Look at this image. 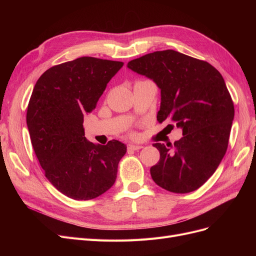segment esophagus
Returning <instances> with one entry per match:
<instances>
[{
    "label": "esophagus",
    "instance_id": "esophagus-1",
    "mask_svg": "<svg viewBox=\"0 0 256 256\" xmlns=\"http://www.w3.org/2000/svg\"><path fill=\"white\" fill-rule=\"evenodd\" d=\"M141 148H143L142 145H134V144H130L128 146V150H140Z\"/></svg>",
    "mask_w": 256,
    "mask_h": 256
}]
</instances>
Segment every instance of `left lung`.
<instances>
[{
    "label": "left lung",
    "mask_w": 256,
    "mask_h": 256,
    "mask_svg": "<svg viewBox=\"0 0 256 256\" xmlns=\"http://www.w3.org/2000/svg\"><path fill=\"white\" fill-rule=\"evenodd\" d=\"M128 67L160 89L158 122L182 128L173 145L152 144L160 154L152 180L172 193L197 190L218 168L230 140L234 106L223 76L206 61L173 50L147 54Z\"/></svg>",
    "instance_id": "1"
}]
</instances>
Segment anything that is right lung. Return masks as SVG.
I'll return each mask as SVG.
<instances>
[{"mask_svg":"<svg viewBox=\"0 0 256 256\" xmlns=\"http://www.w3.org/2000/svg\"><path fill=\"white\" fill-rule=\"evenodd\" d=\"M124 62L80 57L50 67L38 78L26 110L31 142L46 178L76 200H90L114 184L126 146L96 145L85 137L91 112Z\"/></svg>","mask_w":256,"mask_h":256,"instance_id":"right-lung-1","label":"right lung"}]
</instances>
